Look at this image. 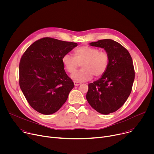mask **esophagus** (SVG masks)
<instances>
[{
  "instance_id": "34e87169",
  "label": "esophagus",
  "mask_w": 154,
  "mask_h": 154,
  "mask_svg": "<svg viewBox=\"0 0 154 154\" xmlns=\"http://www.w3.org/2000/svg\"><path fill=\"white\" fill-rule=\"evenodd\" d=\"M74 83L75 86H79V85H81V83L79 82H77V81H74Z\"/></svg>"
}]
</instances>
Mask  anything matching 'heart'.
<instances>
[{
    "mask_svg": "<svg viewBox=\"0 0 154 154\" xmlns=\"http://www.w3.org/2000/svg\"><path fill=\"white\" fill-rule=\"evenodd\" d=\"M64 69L73 74L82 66V69L71 75L77 81L84 82L91 80L94 75L99 77L106 71L109 63V54L105 51L89 46H82L74 51V57L69 54H65L62 58Z\"/></svg>",
    "mask_w": 154,
    "mask_h": 154,
    "instance_id": "1",
    "label": "heart"
}]
</instances>
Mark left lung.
<instances>
[{"label": "left lung", "mask_w": 154, "mask_h": 154, "mask_svg": "<svg viewBox=\"0 0 154 154\" xmlns=\"http://www.w3.org/2000/svg\"><path fill=\"white\" fill-rule=\"evenodd\" d=\"M90 45L104 49L109 54V63L101 78L88 85L86 98L97 112L108 115L120 108L130 94L135 79L132 58L124 47L110 39Z\"/></svg>", "instance_id": "8db88e82"}]
</instances>
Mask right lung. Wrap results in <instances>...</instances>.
I'll return each mask as SVG.
<instances>
[{
    "label": "right lung",
    "mask_w": 154,
    "mask_h": 154,
    "mask_svg": "<svg viewBox=\"0 0 154 154\" xmlns=\"http://www.w3.org/2000/svg\"><path fill=\"white\" fill-rule=\"evenodd\" d=\"M77 44L52 38L34 42L22 56L19 86L30 105L43 115H51L66 101L74 84L64 69L63 57Z\"/></svg>",
    "instance_id": "right-lung-1"
}]
</instances>
